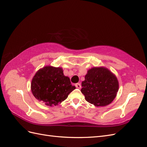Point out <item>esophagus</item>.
I'll return each mask as SVG.
<instances>
[{"label":"esophagus","mask_w":147,"mask_h":147,"mask_svg":"<svg viewBox=\"0 0 147 147\" xmlns=\"http://www.w3.org/2000/svg\"><path fill=\"white\" fill-rule=\"evenodd\" d=\"M75 86H76V88H78V89H80V88H81V87H82L80 83H78L75 84Z\"/></svg>","instance_id":"esophagus-1"}]
</instances>
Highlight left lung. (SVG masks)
I'll return each mask as SVG.
<instances>
[{
  "instance_id": "left-lung-1",
  "label": "left lung",
  "mask_w": 147,
  "mask_h": 147,
  "mask_svg": "<svg viewBox=\"0 0 147 147\" xmlns=\"http://www.w3.org/2000/svg\"><path fill=\"white\" fill-rule=\"evenodd\" d=\"M81 92L89 103L96 107L110 104L116 97L119 84L116 76L104 67L88 71L82 83Z\"/></svg>"
}]
</instances>
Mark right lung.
<instances>
[{"label": "right lung", "instance_id": "add662e5", "mask_svg": "<svg viewBox=\"0 0 147 147\" xmlns=\"http://www.w3.org/2000/svg\"><path fill=\"white\" fill-rule=\"evenodd\" d=\"M75 89L69 78L64 75L63 69L50 65L38 70L31 82L34 96L50 107L61 104Z\"/></svg>", "mask_w": 147, "mask_h": 147}]
</instances>
